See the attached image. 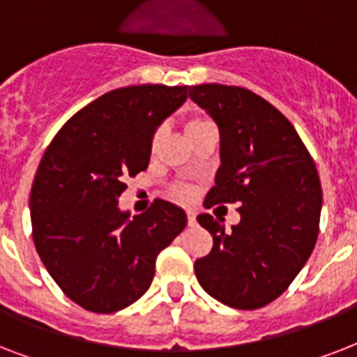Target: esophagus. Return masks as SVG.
<instances>
[{
    "label": "esophagus",
    "instance_id": "1",
    "mask_svg": "<svg viewBox=\"0 0 357 357\" xmlns=\"http://www.w3.org/2000/svg\"><path fill=\"white\" fill-rule=\"evenodd\" d=\"M187 222H189V226H195L196 224L195 211H187Z\"/></svg>",
    "mask_w": 357,
    "mask_h": 357
}]
</instances>
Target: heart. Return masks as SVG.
I'll use <instances>...</instances> for the list:
<instances>
[{
	"label": "heart",
	"instance_id": "1",
	"mask_svg": "<svg viewBox=\"0 0 357 357\" xmlns=\"http://www.w3.org/2000/svg\"><path fill=\"white\" fill-rule=\"evenodd\" d=\"M204 122H207V120H202V119H192L187 122V126H185V129H187V133H190L192 129H196L198 126H202ZM168 195L172 196L174 200L178 202H187L192 198V195H195V190H192V187L187 183H174L172 187H170V190H168Z\"/></svg>",
	"mask_w": 357,
	"mask_h": 357
}]
</instances>
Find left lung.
Wrapping results in <instances>:
<instances>
[{"mask_svg":"<svg viewBox=\"0 0 357 357\" xmlns=\"http://www.w3.org/2000/svg\"><path fill=\"white\" fill-rule=\"evenodd\" d=\"M190 100L220 129V159L206 206L235 204L241 222L226 231L211 215L198 222L213 235L195 272L207 294L235 310L276 300L315 248L322 187L305 144L274 105L243 86H190Z\"/></svg>","mask_w":357,"mask_h":357,"instance_id":"8db88e82","label":"left lung"}]
</instances>
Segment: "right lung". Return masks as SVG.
Returning <instances> with one entry per match:
<instances>
[{"mask_svg": "<svg viewBox=\"0 0 357 357\" xmlns=\"http://www.w3.org/2000/svg\"><path fill=\"white\" fill-rule=\"evenodd\" d=\"M189 86L135 85L72 116L42 155L31 187L33 243L61 291L83 310L114 313L148 291L155 259L187 226L183 209L153 200L129 218L126 179L148 168L157 126Z\"/></svg>", "mask_w": 357, "mask_h": 357, "instance_id": "obj_1", "label": "right lung"}]
</instances>
